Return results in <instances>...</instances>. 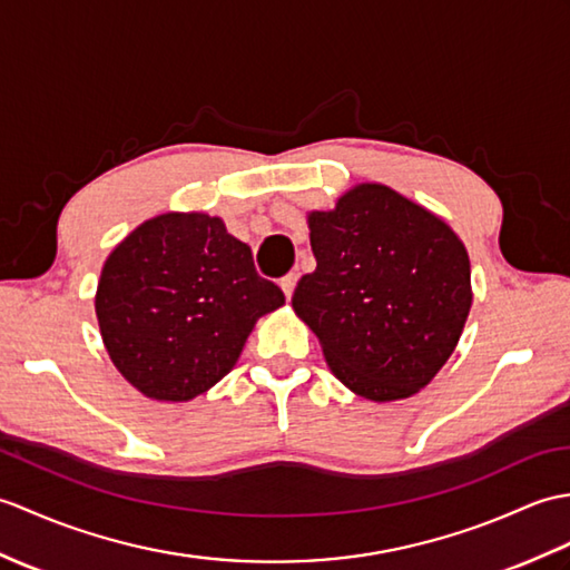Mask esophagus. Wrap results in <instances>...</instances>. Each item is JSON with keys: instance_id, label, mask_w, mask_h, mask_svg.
Here are the masks:
<instances>
[{"instance_id": "1", "label": "esophagus", "mask_w": 570, "mask_h": 570, "mask_svg": "<svg viewBox=\"0 0 570 570\" xmlns=\"http://www.w3.org/2000/svg\"><path fill=\"white\" fill-rule=\"evenodd\" d=\"M296 282H298V274L291 272L286 276H282V291L286 294V298L294 296V288H296Z\"/></svg>"}]
</instances>
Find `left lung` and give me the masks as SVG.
Masks as SVG:
<instances>
[{"mask_svg": "<svg viewBox=\"0 0 570 570\" xmlns=\"http://www.w3.org/2000/svg\"><path fill=\"white\" fill-rule=\"evenodd\" d=\"M308 225L317 267L301 276L291 303L333 374L376 403L425 389L471 308L464 243L381 184H360Z\"/></svg>", "mask_w": 570, "mask_h": 570, "instance_id": "obj_1", "label": "left lung"}]
</instances>
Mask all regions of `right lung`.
I'll return each instance as SVG.
<instances>
[{
	"instance_id": "1",
	"label": "right lung",
	"mask_w": 570,
	"mask_h": 570,
	"mask_svg": "<svg viewBox=\"0 0 570 570\" xmlns=\"http://www.w3.org/2000/svg\"><path fill=\"white\" fill-rule=\"evenodd\" d=\"M284 291L255 269L253 249L220 218L145 220L106 259L97 317L106 352L155 401H191L230 372L257 317Z\"/></svg>"
}]
</instances>
